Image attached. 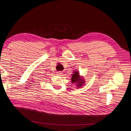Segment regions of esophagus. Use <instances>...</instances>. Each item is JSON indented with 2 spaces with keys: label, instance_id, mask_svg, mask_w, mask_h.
Returning <instances> with one entry per match:
<instances>
[{
  "label": "esophagus",
  "instance_id": "obj_1",
  "mask_svg": "<svg viewBox=\"0 0 131 131\" xmlns=\"http://www.w3.org/2000/svg\"><path fill=\"white\" fill-rule=\"evenodd\" d=\"M56 73H57V75H58V76H60V75H62V73L61 72H58Z\"/></svg>",
  "mask_w": 131,
  "mask_h": 131
}]
</instances>
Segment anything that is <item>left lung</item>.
<instances>
[{"label": "left lung", "mask_w": 131, "mask_h": 131, "mask_svg": "<svg viewBox=\"0 0 131 131\" xmlns=\"http://www.w3.org/2000/svg\"><path fill=\"white\" fill-rule=\"evenodd\" d=\"M72 77L71 78L72 83H77L78 88L81 87V86H82L83 83H84L85 81L80 78L79 73H78V71L74 72L72 74Z\"/></svg>", "instance_id": "obj_1"}]
</instances>
